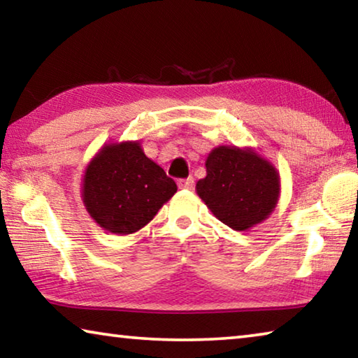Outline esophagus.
I'll return each instance as SVG.
<instances>
[{"label":"esophagus","mask_w":358,"mask_h":358,"mask_svg":"<svg viewBox=\"0 0 358 358\" xmlns=\"http://www.w3.org/2000/svg\"><path fill=\"white\" fill-rule=\"evenodd\" d=\"M178 187H180V189H192V187H194V178L192 177H187V178L178 180Z\"/></svg>","instance_id":"obj_1"}]
</instances>
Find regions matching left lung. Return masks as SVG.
I'll list each match as a JSON object with an SVG mask.
<instances>
[{
	"label": "left lung",
	"mask_w": 358,
	"mask_h": 358,
	"mask_svg": "<svg viewBox=\"0 0 358 358\" xmlns=\"http://www.w3.org/2000/svg\"><path fill=\"white\" fill-rule=\"evenodd\" d=\"M207 177L196 191L217 220L246 230L271 215L280 197V173L251 148L217 147L205 161Z\"/></svg>",
	"instance_id": "left-lung-1"
}]
</instances>
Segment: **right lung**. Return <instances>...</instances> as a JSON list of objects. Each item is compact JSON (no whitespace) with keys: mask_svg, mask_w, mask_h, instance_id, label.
Wrapping results in <instances>:
<instances>
[{"mask_svg":"<svg viewBox=\"0 0 358 358\" xmlns=\"http://www.w3.org/2000/svg\"><path fill=\"white\" fill-rule=\"evenodd\" d=\"M175 192V181L145 156L141 142L104 145L83 175L87 211L102 229L117 235L147 226Z\"/></svg>","mask_w":358,"mask_h":358,"instance_id":"right-lung-1","label":"right lung"}]
</instances>
